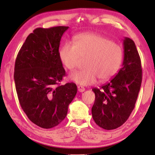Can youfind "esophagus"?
Here are the masks:
<instances>
[{
  "mask_svg": "<svg viewBox=\"0 0 155 155\" xmlns=\"http://www.w3.org/2000/svg\"><path fill=\"white\" fill-rule=\"evenodd\" d=\"M77 88H78V91L79 92H82L85 90V88L84 87L81 86V85H79V86L77 87Z\"/></svg>",
  "mask_w": 155,
  "mask_h": 155,
  "instance_id": "1",
  "label": "esophagus"
}]
</instances>
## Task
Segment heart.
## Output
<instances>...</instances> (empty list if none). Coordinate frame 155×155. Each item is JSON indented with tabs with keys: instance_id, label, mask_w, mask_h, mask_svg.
<instances>
[{
	"instance_id": "heart-1",
	"label": "heart",
	"mask_w": 155,
	"mask_h": 155,
	"mask_svg": "<svg viewBox=\"0 0 155 155\" xmlns=\"http://www.w3.org/2000/svg\"><path fill=\"white\" fill-rule=\"evenodd\" d=\"M59 58L68 70H76L85 60L83 70L72 74L70 79L81 85H90L111 79L122 65L123 50L120 45L104 35L95 33L77 35L73 44L65 42L60 47Z\"/></svg>"
}]
</instances>
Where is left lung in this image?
<instances>
[{"label": "left lung", "mask_w": 155, "mask_h": 155, "mask_svg": "<svg viewBox=\"0 0 155 155\" xmlns=\"http://www.w3.org/2000/svg\"><path fill=\"white\" fill-rule=\"evenodd\" d=\"M124 60L120 71L100 89L93 88L94 121L105 130L122 125L134 109L142 81L140 58L132 39L124 38Z\"/></svg>", "instance_id": "left-lung-1"}]
</instances>
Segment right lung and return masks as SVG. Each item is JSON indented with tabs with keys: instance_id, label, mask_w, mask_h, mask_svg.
<instances>
[{
	"instance_id": "1",
	"label": "right lung",
	"mask_w": 155,
	"mask_h": 155,
	"mask_svg": "<svg viewBox=\"0 0 155 155\" xmlns=\"http://www.w3.org/2000/svg\"><path fill=\"white\" fill-rule=\"evenodd\" d=\"M68 28H36L27 37L16 58L14 79L19 102L28 119L42 128L63 122L77 92L76 84H59L65 76L59 47Z\"/></svg>"
}]
</instances>
